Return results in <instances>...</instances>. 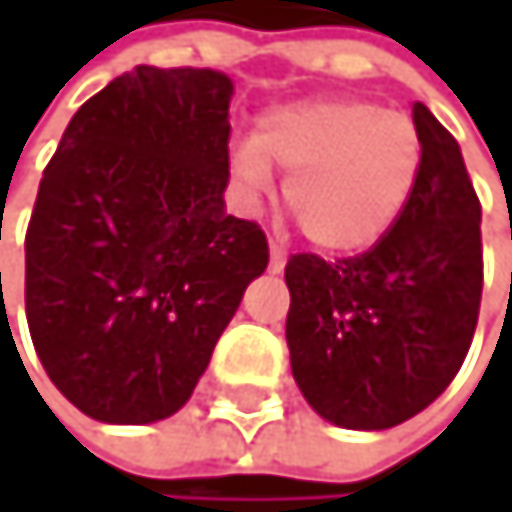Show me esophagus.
<instances>
[{
  "label": "esophagus",
  "mask_w": 512,
  "mask_h": 512,
  "mask_svg": "<svg viewBox=\"0 0 512 512\" xmlns=\"http://www.w3.org/2000/svg\"><path fill=\"white\" fill-rule=\"evenodd\" d=\"M282 267H285V251H282V245L270 242V270L282 273Z\"/></svg>",
  "instance_id": "1"
}]
</instances>
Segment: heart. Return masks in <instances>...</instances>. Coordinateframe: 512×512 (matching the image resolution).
<instances>
[{
  "label": "heart",
  "mask_w": 512,
  "mask_h": 512,
  "mask_svg": "<svg viewBox=\"0 0 512 512\" xmlns=\"http://www.w3.org/2000/svg\"><path fill=\"white\" fill-rule=\"evenodd\" d=\"M424 141L408 113L362 97H328L270 110L233 153L236 174L261 187L288 171L285 208L322 251L375 245L421 181Z\"/></svg>",
  "instance_id": "obj_1"
}]
</instances>
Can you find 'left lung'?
Here are the masks:
<instances>
[{
    "label": "left lung",
    "mask_w": 512,
    "mask_h": 512,
    "mask_svg": "<svg viewBox=\"0 0 512 512\" xmlns=\"http://www.w3.org/2000/svg\"><path fill=\"white\" fill-rule=\"evenodd\" d=\"M424 141L418 190L368 251L328 264L291 254V375L325 421L387 430L455 381L482 301V205L448 128L411 110Z\"/></svg>",
    "instance_id": "8db88e82"
}]
</instances>
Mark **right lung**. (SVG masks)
Instances as JSON below:
<instances>
[{
	"label": "right lung",
	"mask_w": 512,
	"mask_h": 512,
	"mask_svg": "<svg viewBox=\"0 0 512 512\" xmlns=\"http://www.w3.org/2000/svg\"><path fill=\"white\" fill-rule=\"evenodd\" d=\"M233 79L134 67L76 110L27 227V325L51 384L104 424L196 390L267 236L224 211Z\"/></svg>",
	"instance_id": "obj_1"
}]
</instances>
